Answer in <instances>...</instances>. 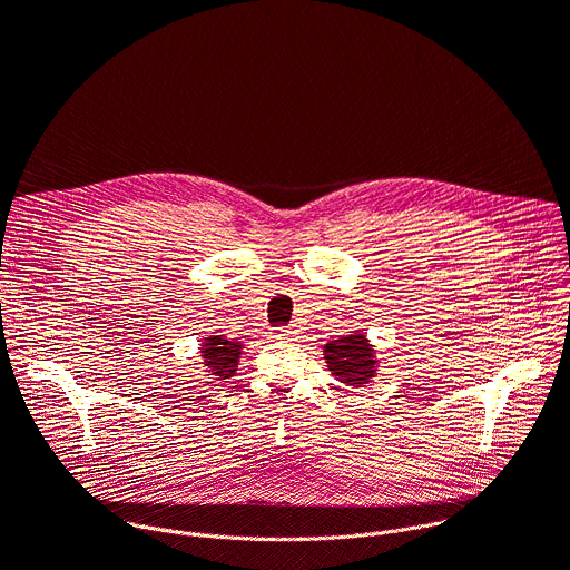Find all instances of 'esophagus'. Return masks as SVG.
<instances>
[{"mask_svg": "<svg viewBox=\"0 0 570 570\" xmlns=\"http://www.w3.org/2000/svg\"><path fill=\"white\" fill-rule=\"evenodd\" d=\"M273 338H277V341H293L295 338V330L293 327H277V330H273Z\"/></svg>", "mask_w": 570, "mask_h": 570, "instance_id": "obj_1", "label": "esophagus"}]
</instances>
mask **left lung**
I'll list each match as a JSON object with an SVG mask.
<instances>
[{"mask_svg":"<svg viewBox=\"0 0 570 570\" xmlns=\"http://www.w3.org/2000/svg\"><path fill=\"white\" fill-rule=\"evenodd\" d=\"M324 358L332 374L347 385H363L374 374V354L361 334L343 336L324 347Z\"/></svg>","mask_w":570,"mask_h":570,"instance_id":"obj_1","label":"left lung"}]
</instances>
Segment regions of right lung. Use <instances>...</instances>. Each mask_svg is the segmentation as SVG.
Wrapping results in <instances>:
<instances>
[{
	"mask_svg": "<svg viewBox=\"0 0 570 570\" xmlns=\"http://www.w3.org/2000/svg\"><path fill=\"white\" fill-rule=\"evenodd\" d=\"M203 354H205V363L214 376L229 379L234 374L240 347H238V343L227 341L225 336H214V338H207Z\"/></svg>",
	"mask_w": 570,
	"mask_h": 570,
	"instance_id": "1",
	"label": "right lung"
}]
</instances>
